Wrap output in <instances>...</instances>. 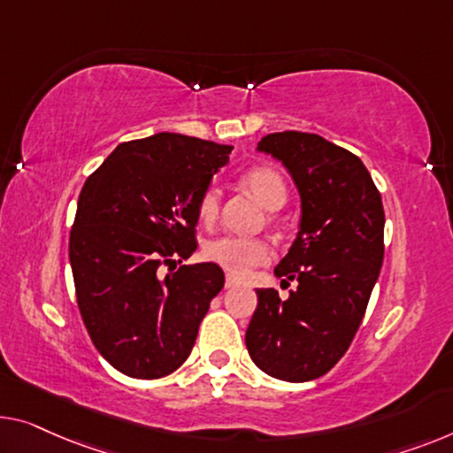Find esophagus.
<instances>
[{
  "label": "esophagus",
  "mask_w": 453,
  "mask_h": 453,
  "mask_svg": "<svg viewBox=\"0 0 453 453\" xmlns=\"http://www.w3.org/2000/svg\"><path fill=\"white\" fill-rule=\"evenodd\" d=\"M238 285H240V282L235 280L234 276H229V274L226 276V288H234V287H238Z\"/></svg>",
  "instance_id": "34e87169"
}]
</instances>
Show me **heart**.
<instances>
[{
  "instance_id": "obj_1",
  "label": "heart",
  "mask_w": 453,
  "mask_h": 453,
  "mask_svg": "<svg viewBox=\"0 0 453 453\" xmlns=\"http://www.w3.org/2000/svg\"><path fill=\"white\" fill-rule=\"evenodd\" d=\"M242 183L266 209H279L287 201V183L273 166H254L244 173ZM219 213L218 187H207L197 201V219L203 226H211ZM203 258L226 270L234 279H248L254 268L265 266L273 260V248L260 238H234L219 235L205 242Z\"/></svg>"
}]
</instances>
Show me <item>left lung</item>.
Listing matches in <instances>:
<instances>
[{
    "instance_id": "1",
    "label": "left lung",
    "mask_w": 453,
    "mask_h": 453,
    "mask_svg": "<svg viewBox=\"0 0 453 453\" xmlns=\"http://www.w3.org/2000/svg\"><path fill=\"white\" fill-rule=\"evenodd\" d=\"M258 150L279 158L299 187L301 229L274 268L299 287L287 301L256 288L246 348L268 376L307 382L342 360L366 313L384 258L382 197L356 154L317 134H268Z\"/></svg>"
}]
</instances>
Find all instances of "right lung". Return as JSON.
Wrapping results in <instances>:
<instances>
[{"instance_id": "1", "label": "right lung", "mask_w": 453, "mask_h": 453, "mask_svg": "<svg viewBox=\"0 0 453 453\" xmlns=\"http://www.w3.org/2000/svg\"><path fill=\"white\" fill-rule=\"evenodd\" d=\"M229 152L160 132L121 142L81 188L69 238L77 305L93 346L121 374L174 372L224 288L219 266L177 262L197 250V201Z\"/></svg>"}]
</instances>
